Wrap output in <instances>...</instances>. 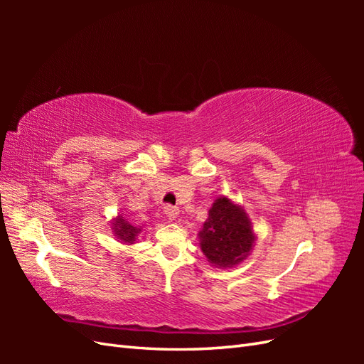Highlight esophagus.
<instances>
[{"label":"esophagus","mask_w":364,"mask_h":364,"mask_svg":"<svg viewBox=\"0 0 364 364\" xmlns=\"http://www.w3.org/2000/svg\"><path fill=\"white\" fill-rule=\"evenodd\" d=\"M164 213H165V215H167L170 220H174L176 217H178V214H179V209H178V206L165 205V206H164Z\"/></svg>","instance_id":"1"}]
</instances>
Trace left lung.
I'll return each mask as SVG.
<instances>
[{
	"mask_svg": "<svg viewBox=\"0 0 364 364\" xmlns=\"http://www.w3.org/2000/svg\"><path fill=\"white\" fill-rule=\"evenodd\" d=\"M199 235L206 258L220 267H230L243 261L255 240L243 209L230 203L226 197L214 202Z\"/></svg>",
	"mask_w": 364,
	"mask_h": 364,
	"instance_id": "obj_1",
	"label": "left lung"
}]
</instances>
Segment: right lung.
<instances>
[{
  "label": "right lung",
  "instance_id": "right-lung-1",
  "mask_svg": "<svg viewBox=\"0 0 364 364\" xmlns=\"http://www.w3.org/2000/svg\"><path fill=\"white\" fill-rule=\"evenodd\" d=\"M114 225H115V234L119 237V240L126 241V243H132V241H135L134 238L138 234V230H139L138 228L126 223L123 217H118V220Z\"/></svg>",
  "mask_w": 364,
  "mask_h": 364
}]
</instances>
